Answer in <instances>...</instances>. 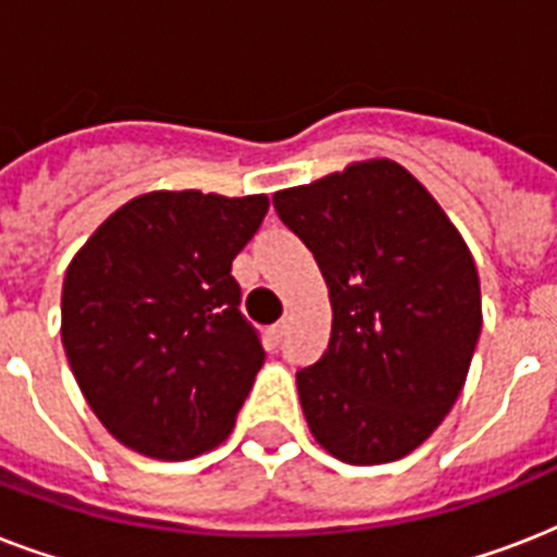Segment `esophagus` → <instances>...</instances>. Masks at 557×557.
Returning a JSON list of instances; mask_svg holds the SVG:
<instances>
[{
    "label": "esophagus",
    "instance_id": "obj_1",
    "mask_svg": "<svg viewBox=\"0 0 557 557\" xmlns=\"http://www.w3.org/2000/svg\"><path fill=\"white\" fill-rule=\"evenodd\" d=\"M286 330H288V321H280V323H274V326H271V335L280 341L283 335H286Z\"/></svg>",
    "mask_w": 557,
    "mask_h": 557
}]
</instances>
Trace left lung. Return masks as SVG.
<instances>
[{
	"instance_id": "left-lung-1",
	"label": "left lung",
	"mask_w": 557,
	"mask_h": 557,
	"mask_svg": "<svg viewBox=\"0 0 557 557\" xmlns=\"http://www.w3.org/2000/svg\"><path fill=\"white\" fill-rule=\"evenodd\" d=\"M274 208L330 288V347L297 372L314 442L349 466L407 457L450 413L483 326L466 239L389 159L277 190Z\"/></svg>"
}]
</instances>
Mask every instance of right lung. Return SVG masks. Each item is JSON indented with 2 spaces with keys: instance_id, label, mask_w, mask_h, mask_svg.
Listing matches in <instances>:
<instances>
[{
  "instance_id": "add662e5",
  "label": "right lung",
  "mask_w": 557,
  "mask_h": 557,
  "mask_svg": "<svg viewBox=\"0 0 557 557\" xmlns=\"http://www.w3.org/2000/svg\"><path fill=\"white\" fill-rule=\"evenodd\" d=\"M265 210V193H141L69 262V367L100 424L135 454L178 462L234 431L265 349L239 312L231 262Z\"/></svg>"
}]
</instances>
